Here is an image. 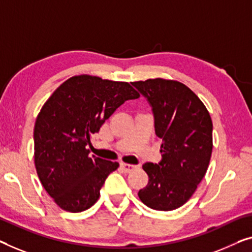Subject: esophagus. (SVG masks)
<instances>
[{
    "mask_svg": "<svg viewBox=\"0 0 252 252\" xmlns=\"http://www.w3.org/2000/svg\"><path fill=\"white\" fill-rule=\"evenodd\" d=\"M121 168L126 173H130L131 171L136 170L137 168V165H133V164H126V163H121Z\"/></svg>",
    "mask_w": 252,
    "mask_h": 252,
    "instance_id": "34e87169",
    "label": "esophagus"
}]
</instances>
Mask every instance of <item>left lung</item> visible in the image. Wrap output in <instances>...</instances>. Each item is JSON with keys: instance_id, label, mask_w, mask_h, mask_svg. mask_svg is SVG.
I'll list each match as a JSON object with an SVG mask.
<instances>
[{"instance_id": "1", "label": "left lung", "mask_w": 252, "mask_h": 252, "mask_svg": "<svg viewBox=\"0 0 252 252\" xmlns=\"http://www.w3.org/2000/svg\"><path fill=\"white\" fill-rule=\"evenodd\" d=\"M152 106L162 160L142 165L148 185L138 196L146 206L168 212L189 200L207 172L213 123L207 108L186 85L156 78L131 82Z\"/></svg>"}]
</instances>
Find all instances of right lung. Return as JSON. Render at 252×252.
Masks as SVG:
<instances>
[{
    "label": "right lung",
    "instance_id": "right-lung-1",
    "mask_svg": "<svg viewBox=\"0 0 252 252\" xmlns=\"http://www.w3.org/2000/svg\"><path fill=\"white\" fill-rule=\"evenodd\" d=\"M138 97L127 82L81 74L63 82L44 104L33 129L35 166L60 208L84 212L98 200L119 163L89 156L86 146L116 108Z\"/></svg>",
    "mask_w": 252,
    "mask_h": 252
}]
</instances>
